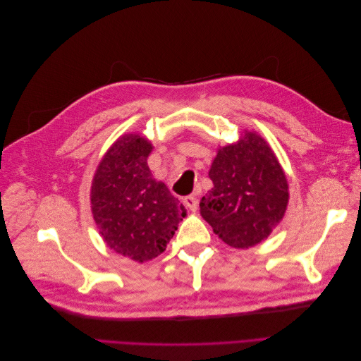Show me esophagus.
I'll use <instances>...</instances> for the list:
<instances>
[{"mask_svg":"<svg viewBox=\"0 0 361 361\" xmlns=\"http://www.w3.org/2000/svg\"><path fill=\"white\" fill-rule=\"evenodd\" d=\"M183 203H185V206L188 207L190 211L195 212V211H197V207H199L197 194H191V195H188V197H185V199H183Z\"/></svg>","mask_w":361,"mask_h":361,"instance_id":"esophagus-1","label":"esophagus"}]
</instances>
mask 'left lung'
Masks as SVG:
<instances>
[{"label":"left lung","mask_w":361,"mask_h":361,"mask_svg":"<svg viewBox=\"0 0 361 361\" xmlns=\"http://www.w3.org/2000/svg\"><path fill=\"white\" fill-rule=\"evenodd\" d=\"M209 178L214 188L200 200V214L233 248L264 241L286 212L289 188L285 173L256 133L218 150Z\"/></svg>","instance_id":"1"}]
</instances>
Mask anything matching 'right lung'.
<instances>
[{
  "instance_id": "right-lung-1",
  "label": "right lung",
  "mask_w": 361,
  "mask_h": 361,
  "mask_svg": "<svg viewBox=\"0 0 361 361\" xmlns=\"http://www.w3.org/2000/svg\"><path fill=\"white\" fill-rule=\"evenodd\" d=\"M152 145L138 134L120 137L96 170L92 212L106 245L135 262L164 253L187 209L152 176Z\"/></svg>"
}]
</instances>
